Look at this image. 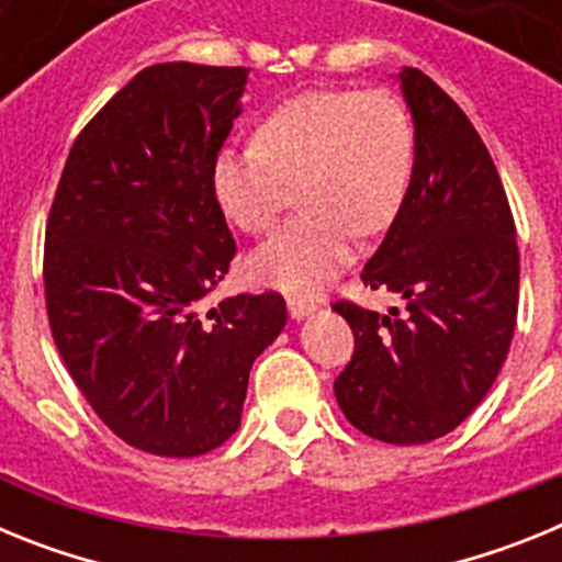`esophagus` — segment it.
I'll list each match as a JSON object with an SVG mask.
<instances>
[{
	"label": "esophagus",
	"mask_w": 562,
	"mask_h": 562,
	"mask_svg": "<svg viewBox=\"0 0 562 562\" xmlns=\"http://www.w3.org/2000/svg\"><path fill=\"white\" fill-rule=\"evenodd\" d=\"M286 310H290V315L295 317V321H301V317L312 315V312L317 310L315 301H306V297H286Z\"/></svg>",
	"instance_id": "obj_1"
}]
</instances>
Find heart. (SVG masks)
Here are the masks:
<instances>
[{"instance_id": "b5f03b06", "label": "heart", "mask_w": 562, "mask_h": 562, "mask_svg": "<svg viewBox=\"0 0 562 562\" xmlns=\"http://www.w3.org/2000/svg\"><path fill=\"white\" fill-rule=\"evenodd\" d=\"M416 132L389 89H315L258 123L252 146L213 157L211 188L227 220L265 233L304 202L250 256V276L292 295L324 290L349 265L355 233H382L408 196Z\"/></svg>"}]
</instances>
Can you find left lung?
I'll use <instances>...</instances> for the list:
<instances>
[{"mask_svg":"<svg viewBox=\"0 0 562 562\" xmlns=\"http://www.w3.org/2000/svg\"><path fill=\"white\" fill-rule=\"evenodd\" d=\"M400 81L414 173L360 278L405 297V312L335 301L355 331L335 396L371 439L422 445L459 428L493 389L518 321L520 258L498 168L470 117L422 69L405 67Z\"/></svg>","mask_w":562,"mask_h":562,"instance_id":"1","label":"left lung"}]
</instances>
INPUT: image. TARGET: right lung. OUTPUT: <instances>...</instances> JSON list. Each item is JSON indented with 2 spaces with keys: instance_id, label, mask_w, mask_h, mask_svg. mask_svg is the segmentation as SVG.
<instances>
[{
  "instance_id": "right-lung-1",
  "label": "right lung",
  "mask_w": 562,
  "mask_h": 562,
  "mask_svg": "<svg viewBox=\"0 0 562 562\" xmlns=\"http://www.w3.org/2000/svg\"><path fill=\"white\" fill-rule=\"evenodd\" d=\"M247 67H146L81 128L49 205L44 301L69 376L101 422L188 459L236 434L252 360L286 324L278 292L202 315L236 256L211 188Z\"/></svg>"
}]
</instances>
